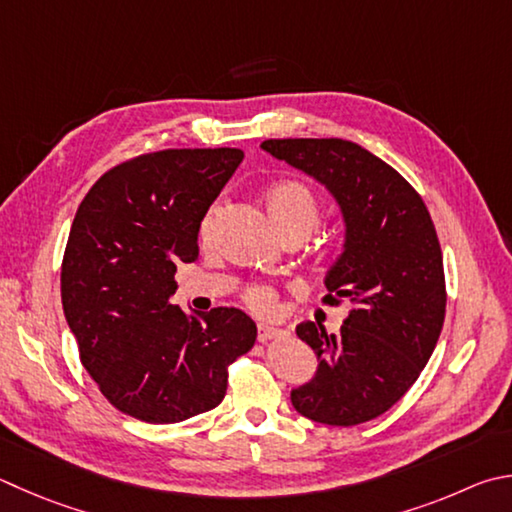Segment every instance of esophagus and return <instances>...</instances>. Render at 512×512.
<instances>
[{"label":"esophagus","instance_id":"obj_1","mask_svg":"<svg viewBox=\"0 0 512 512\" xmlns=\"http://www.w3.org/2000/svg\"><path fill=\"white\" fill-rule=\"evenodd\" d=\"M284 336V331H280V329H275V327H271V324H259L257 327V340L262 342V345H266V342H271V340H277V338H282Z\"/></svg>","mask_w":512,"mask_h":512}]
</instances>
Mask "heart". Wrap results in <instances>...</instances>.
<instances>
[{"instance_id":"obj_1","label":"heart","mask_w":512,"mask_h":512,"mask_svg":"<svg viewBox=\"0 0 512 512\" xmlns=\"http://www.w3.org/2000/svg\"><path fill=\"white\" fill-rule=\"evenodd\" d=\"M264 203H266L268 217H271V221L275 224V228L280 230L282 237H288V235L306 237L311 235V232L320 224V217H322L320 201L309 185L302 181H295V179L277 181L266 190ZM219 210H221V203H212V206L206 210V215H203L199 224V237L203 241L210 239L212 228L217 224ZM244 302L257 313H273L277 306V293L266 284H253L244 291Z\"/></svg>"}]
</instances>
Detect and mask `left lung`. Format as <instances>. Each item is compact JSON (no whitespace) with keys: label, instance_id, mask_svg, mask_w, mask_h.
<instances>
[{"label":"left lung","instance_id":"8db88e82","mask_svg":"<svg viewBox=\"0 0 512 512\" xmlns=\"http://www.w3.org/2000/svg\"><path fill=\"white\" fill-rule=\"evenodd\" d=\"M262 147L327 185L347 224L322 304H349V315L331 336L315 322L297 327L320 365L291 403L315 423L371 421L407 394L441 336L448 293L432 217L392 165L356 143L271 138Z\"/></svg>","mask_w":512,"mask_h":512}]
</instances>
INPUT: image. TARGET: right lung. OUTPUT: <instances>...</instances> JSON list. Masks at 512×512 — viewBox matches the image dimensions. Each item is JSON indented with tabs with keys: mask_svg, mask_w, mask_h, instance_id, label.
Instances as JSON below:
<instances>
[{
	"mask_svg": "<svg viewBox=\"0 0 512 512\" xmlns=\"http://www.w3.org/2000/svg\"><path fill=\"white\" fill-rule=\"evenodd\" d=\"M241 159L237 147L134 156L91 185L73 219L64 318L102 396L138 421L179 423L217 407L228 367L257 340L244 311L188 318L170 302L176 266L199 257L201 219Z\"/></svg>",
	"mask_w": 512,
	"mask_h": 512,
	"instance_id": "right-lung-1",
	"label": "right lung"
}]
</instances>
